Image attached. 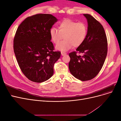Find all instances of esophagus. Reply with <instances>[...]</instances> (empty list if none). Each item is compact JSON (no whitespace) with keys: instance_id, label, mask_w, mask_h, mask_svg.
<instances>
[{"instance_id":"34e87169","label":"esophagus","mask_w":121,"mask_h":121,"mask_svg":"<svg viewBox=\"0 0 121 121\" xmlns=\"http://www.w3.org/2000/svg\"><path fill=\"white\" fill-rule=\"evenodd\" d=\"M61 54L62 56H65V55H66L67 53L64 52H61Z\"/></svg>"}]
</instances>
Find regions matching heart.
<instances>
[{
  "instance_id": "obj_1",
  "label": "heart",
  "mask_w": 121,
  "mask_h": 121,
  "mask_svg": "<svg viewBox=\"0 0 121 121\" xmlns=\"http://www.w3.org/2000/svg\"><path fill=\"white\" fill-rule=\"evenodd\" d=\"M58 29L52 28L49 34L51 40L57 44L63 39L65 40L56 46L57 50L61 52H67L73 46L78 47L84 42L87 34V26L84 23L79 22L66 19L59 23Z\"/></svg>"
}]
</instances>
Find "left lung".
I'll list each match as a JSON object with an SVG mask.
<instances>
[{"mask_svg":"<svg viewBox=\"0 0 121 121\" xmlns=\"http://www.w3.org/2000/svg\"><path fill=\"white\" fill-rule=\"evenodd\" d=\"M83 15L87 20V34L76 52L69 53V68L73 76L85 81L94 78L101 70L107 56L108 41L101 24L89 14ZM77 52L83 55L77 56Z\"/></svg>","mask_w":121,"mask_h":121,"instance_id":"1","label":"left lung"}]
</instances>
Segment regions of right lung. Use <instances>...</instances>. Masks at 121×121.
Segmentation results:
<instances>
[{"instance_id": "right-lung-1", "label": "right lung", "mask_w": 121, "mask_h": 121, "mask_svg": "<svg viewBox=\"0 0 121 121\" xmlns=\"http://www.w3.org/2000/svg\"><path fill=\"white\" fill-rule=\"evenodd\" d=\"M58 21L50 14H37L26 18L16 32L14 52L19 67L31 81L41 83L53 74V65L60 56L53 52L50 29Z\"/></svg>"}]
</instances>
